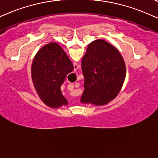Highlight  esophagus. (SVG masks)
<instances>
[{
	"label": "esophagus",
	"instance_id": "obj_1",
	"mask_svg": "<svg viewBox=\"0 0 158 158\" xmlns=\"http://www.w3.org/2000/svg\"><path fill=\"white\" fill-rule=\"evenodd\" d=\"M77 68H78V67H77Z\"/></svg>",
	"mask_w": 158,
	"mask_h": 158
}]
</instances>
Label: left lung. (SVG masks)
I'll use <instances>...</instances> for the list:
<instances>
[{
  "label": "left lung",
  "mask_w": 158,
  "mask_h": 158,
  "mask_svg": "<svg viewBox=\"0 0 158 158\" xmlns=\"http://www.w3.org/2000/svg\"><path fill=\"white\" fill-rule=\"evenodd\" d=\"M85 90L83 104L104 106L116 98L126 77L123 58L114 46L103 40H96L88 45L81 60Z\"/></svg>",
  "instance_id": "8db88e82"
}]
</instances>
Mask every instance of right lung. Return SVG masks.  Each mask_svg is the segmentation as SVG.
<instances>
[{
  "label": "right lung",
  "instance_id": "add662e5",
  "mask_svg": "<svg viewBox=\"0 0 158 158\" xmlns=\"http://www.w3.org/2000/svg\"><path fill=\"white\" fill-rule=\"evenodd\" d=\"M73 70L71 60L56 43L47 44L37 52L31 64V79L37 94L46 106L58 108L68 105L60 86Z\"/></svg>",
  "mask_w": 158,
  "mask_h": 158
}]
</instances>
